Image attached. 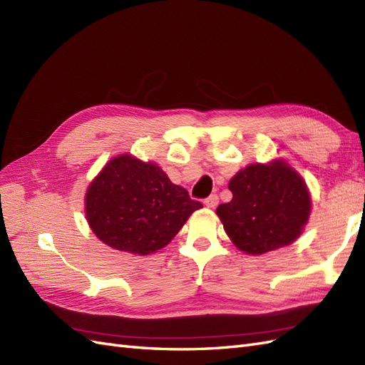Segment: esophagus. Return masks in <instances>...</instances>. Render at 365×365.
I'll list each match as a JSON object with an SVG mask.
<instances>
[{
  "label": "esophagus",
  "mask_w": 365,
  "mask_h": 365,
  "mask_svg": "<svg viewBox=\"0 0 365 365\" xmlns=\"http://www.w3.org/2000/svg\"><path fill=\"white\" fill-rule=\"evenodd\" d=\"M217 203H219V197H217L216 194H211L210 197L205 199V205H207L208 208H214V207H217Z\"/></svg>",
  "instance_id": "34e87169"
}]
</instances>
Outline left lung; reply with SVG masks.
<instances>
[{
  "instance_id": "8db88e82",
  "label": "left lung",
  "mask_w": 365,
  "mask_h": 365,
  "mask_svg": "<svg viewBox=\"0 0 365 365\" xmlns=\"http://www.w3.org/2000/svg\"><path fill=\"white\" fill-rule=\"evenodd\" d=\"M232 199L216 212L228 237L247 255H264L301 236L312 210L302 177L284 160L255 163L228 185Z\"/></svg>"
}]
</instances>
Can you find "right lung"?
Segmentation results:
<instances>
[{"mask_svg": "<svg viewBox=\"0 0 365 365\" xmlns=\"http://www.w3.org/2000/svg\"><path fill=\"white\" fill-rule=\"evenodd\" d=\"M86 219L103 244L146 256L166 247L202 203L174 185L160 166L123 154L89 185Z\"/></svg>", "mask_w": 365, "mask_h": 365, "instance_id": "right-lung-1", "label": "right lung"}]
</instances>
